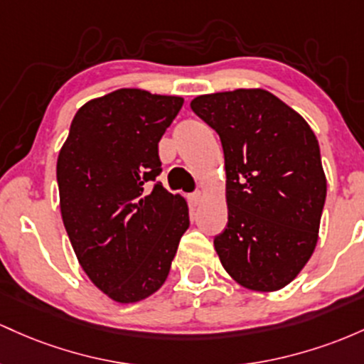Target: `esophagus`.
I'll return each mask as SVG.
<instances>
[{
	"label": "esophagus",
	"mask_w": 364,
	"mask_h": 364,
	"mask_svg": "<svg viewBox=\"0 0 364 364\" xmlns=\"http://www.w3.org/2000/svg\"><path fill=\"white\" fill-rule=\"evenodd\" d=\"M189 198H191V203H193V204H199L203 201V193H201V191H196V193L191 194Z\"/></svg>",
	"instance_id": "1"
}]
</instances>
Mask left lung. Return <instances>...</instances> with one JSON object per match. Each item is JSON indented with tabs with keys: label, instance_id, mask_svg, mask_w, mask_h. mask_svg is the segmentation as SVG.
<instances>
[{
	"label": "left lung",
	"instance_id": "obj_1",
	"mask_svg": "<svg viewBox=\"0 0 364 364\" xmlns=\"http://www.w3.org/2000/svg\"><path fill=\"white\" fill-rule=\"evenodd\" d=\"M191 108L218 134L225 156L220 261L244 287L279 291L303 270L318 240L326 178L316 136L263 89L198 96Z\"/></svg>",
	"mask_w": 364,
	"mask_h": 364
}]
</instances>
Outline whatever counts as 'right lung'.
Wrapping results in <instances>:
<instances>
[{
	"instance_id": "obj_1",
	"label": "right lung",
	"mask_w": 364,
	"mask_h": 364,
	"mask_svg": "<svg viewBox=\"0 0 364 364\" xmlns=\"http://www.w3.org/2000/svg\"><path fill=\"white\" fill-rule=\"evenodd\" d=\"M182 97L118 89L73 117L56 163L60 208L80 267L118 303L161 287L189 211L156 182L158 142Z\"/></svg>"
}]
</instances>
